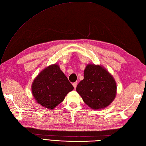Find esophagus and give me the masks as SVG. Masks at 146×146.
<instances>
[{
  "mask_svg": "<svg viewBox=\"0 0 146 146\" xmlns=\"http://www.w3.org/2000/svg\"><path fill=\"white\" fill-rule=\"evenodd\" d=\"M72 84H73V87H74V88L76 89V86H77V83H76V82H74V83H73Z\"/></svg>",
  "mask_w": 146,
  "mask_h": 146,
  "instance_id": "34e87169",
  "label": "esophagus"
}]
</instances>
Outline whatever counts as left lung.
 <instances>
[{
  "label": "left lung",
  "mask_w": 146,
  "mask_h": 146,
  "mask_svg": "<svg viewBox=\"0 0 146 146\" xmlns=\"http://www.w3.org/2000/svg\"><path fill=\"white\" fill-rule=\"evenodd\" d=\"M76 91L92 110H101L113 102L117 93L116 82L108 71L99 65L88 64L84 78L77 85Z\"/></svg>",
  "instance_id": "left-lung-1"
}]
</instances>
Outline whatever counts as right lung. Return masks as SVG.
<instances>
[{
  "mask_svg": "<svg viewBox=\"0 0 146 146\" xmlns=\"http://www.w3.org/2000/svg\"><path fill=\"white\" fill-rule=\"evenodd\" d=\"M73 89L56 63L40 72L32 84V95L36 102L48 110L54 109Z\"/></svg>",
  "mask_w": 146,
  "mask_h": 146,
  "instance_id": "obj_1",
  "label": "right lung"
}]
</instances>
